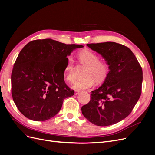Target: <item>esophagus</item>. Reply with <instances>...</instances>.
Returning <instances> with one entry per match:
<instances>
[{"instance_id":"1","label":"esophagus","mask_w":155,"mask_h":155,"mask_svg":"<svg viewBox=\"0 0 155 155\" xmlns=\"http://www.w3.org/2000/svg\"><path fill=\"white\" fill-rule=\"evenodd\" d=\"M80 92L79 91H75V95H78V94H80Z\"/></svg>"}]
</instances>
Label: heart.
Here are the masks:
<instances>
[{
  "label": "heart",
  "instance_id": "obj_1",
  "mask_svg": "<svg viewBox=\"0 0 155 155\" xmlns=\"http://www.w3.org/2000/svg\"><path fill=\"white\" fill-rule=\"evenodd\" d=\"M78 60L80 64L85 65L83 78L76 80L72 88L77 91L90 88L95 82L101 84L106 79L109 71L108 64L103 61H99V56L89 50H85L78 53ZM76 65L73 57H68V64L66 68L65 77L69 82H72L75 78Z\"/></svg>",
  "mask_w": 155,
  "mask_h": 155
}]
</instances>
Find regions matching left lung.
<instances>
[{
  "label": "left lung",
  "instance_id": "1",
  "mask_svg": "<svg viewBox=\"0 0 155 155\" xmlns=\"http://www.w3.org/2000/svg\"><path fill=\"white\" fill-rule=\"evenodd\" d=\"M109 67L102 85L91 92V101L82 107L91 123L107 126L119 123L131 112L141 94L143 71L130 49L115 42L87 44Z\"/></svg>",
  "mask_w": 155,
  "mask_h": 155
}]
</instances>
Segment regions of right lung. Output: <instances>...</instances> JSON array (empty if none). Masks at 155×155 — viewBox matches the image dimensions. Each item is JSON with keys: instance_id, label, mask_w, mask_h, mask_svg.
Here are the masks:
<instances>
[{"instance_id": "right-lung-1", "label": "right lung", "mask_w": 155, "mask_h": 155, "mask_svg": "<svg viewBox=\"0 0 155 155\" xmlns=\"http://www.w3.org/2000/svg\"><path fill=\"white\" fill-rule=\"evenodd\" d=\"M80 45H66L51 39L32 41L20 51L11 75L12 96L19 110L35 121L51 119L60 110L63 100L74 95L64 80L68 61Z\"/></svg>"}]
</instances>
